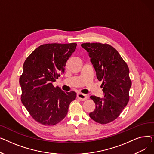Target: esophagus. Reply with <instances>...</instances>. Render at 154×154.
<instances>
[{
	"instance_id": "1",
	"label": "esophagus",
	"mask_w": 154,
	"mask_h": 154,
	"mask_svg": "<svg viewBox=\"0 0 154 154\" xmlns=\"http://www.w3.org/2000/svg\"><path fill=\"white\" fill-rule=\"evenodd\" d=\"M77 97L80 99L81 100L84 101V100H87V95H85V94H82V93H78L77 94Z\"/></svg>"
}]
</instances>
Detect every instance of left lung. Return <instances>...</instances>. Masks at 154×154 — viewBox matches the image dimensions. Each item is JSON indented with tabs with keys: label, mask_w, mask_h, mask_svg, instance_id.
<instances>
[{
	"label": "left lung",
	"mask_w": 154,
	"mask_h": 154,
	"mask_svg": "<svg viewBox=\"0 0 154 154\" xmlns=\"http://www.w3.org/2000/svg\"><path fill=\"white\" fill-rule=\"evenodd\" d=\"M82 48L88 53L96 76L102 81L103 98L91 96L95 109L89 116L95 122L106 124L116 119L129 100L132 82L129 69L117 51L107 44L84 43Z\"/></svg>",
	"instance_id": "obj_1"
}]
</instances>
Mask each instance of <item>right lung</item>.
<instances>
[{"label":"right lung","mask_w":154,"mask_h":154,"mask_svg":"<svg viewBox=\"0 0 154 154\" xmlns=\"http://www.w3.org/2000/svg\"><path fill=\"white\" fill-rule=\"evenodd\" d=\"M77 44L40 45L26 59L19 79L21 101L30 115L44 125H54L66 116L76 93L63 91L52 82L63 74L67 60Z\"/></svg>","instance_id":"add662e5"}]
</instances>
